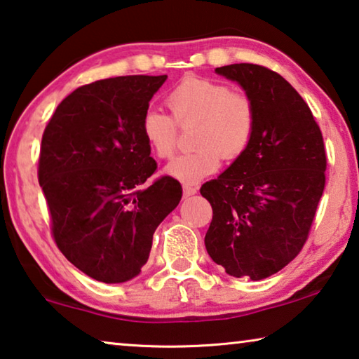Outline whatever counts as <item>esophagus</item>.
Instances as JSON below:
<instances>
[{
    "label": "esophagus",
    "instance_id": "obj_1",
    "mask_svg": "<svg viewBox=\"0 0 359 359\" xmlns=\"http://www.w3.org/2000/svg\"><path fill=\"white\" fill-rule=\"evenodd\" d=\"M196 193V187H191V185H184V198H189L193 196Z\"/></svg>",
    "mask_w": 359,
    "mask_h": 359
}]
</instances>
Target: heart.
<instances>
[{"label": "heart", "instance_id": "b5f03b06", "mask_svg": "<svg viewBox=\"0 0 359 359\" xmlns=\"http://www.w3.org/2000/svg\"><path fill=\"white\" fill-rule=\"evenodd\" d=\"M168 107L172 116L147 110L142 116V135L158 158L169 159L177 150L179 128L198 123L195 151L184 153L166 168V174L184 184H195L226 161L248 150L255 130V108L243 93L210 78L187 76L170 90Z\"/></svg>", "mask_w": 359, "mask_h": 359}]
</instances>
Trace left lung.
I'll return each instance as SVG.
<instances>
[{
    "label": "left lung",
    "mask_w": 359,
    "mask_h": 359,
    "mask_svg": "<svg viewBox=\"0 0 359 359\" xmlns=\"http://www.w3.org/2000/svg\"><path fill=\"white\" fill-rule=\"evenodd\" d=\"M252 100L255 130L248 150L201 187L212 206L208 254L235 278L264 280L297 257L326 185V150L313 113L270 68H215Z\"/></svg>",
    "instance_id": "1"
}]
</instances>
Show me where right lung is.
I'll return each mask as SVG.
<instances>
[{"instance_id": "1", "label": "right lung", "mask_w": 359, "mask_h": 359, "mask_svg": "<svg viewBox=\"0 0 359 359\" xmlns=\"http://www.w3.org/2000/svg\"><path fill=\"white\" fill-rule=\"evenodd\" d=\"M168 75L100 79L73 90L44 129L38 180L60 252L94 280L137 276L153 233L177 208L182 187L159 177L142 116Z\"/></svg>"}]
</instances>
